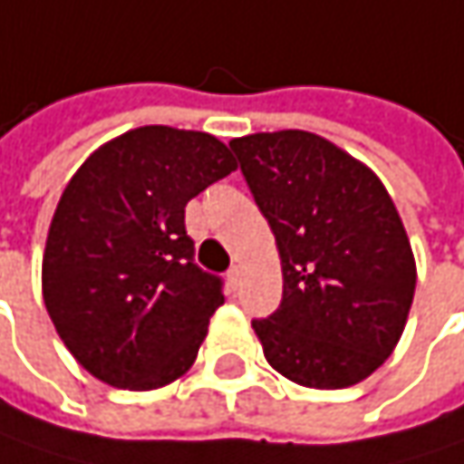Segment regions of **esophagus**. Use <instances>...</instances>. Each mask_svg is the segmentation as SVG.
Returning <instances> with one entry per match:
<instances>
[{
  "label": "esophagus",
  "instance_id": "1",
  "mask_svg": "<svg viewBox=\"0 0 464 464\" xmlns=\"http://www.w3.org/2000/svg\"><path fill=\"white\" fill-rule=\"evenodd\" d=\"M226 278H228V286H231V288L238 286V281H241V270H238V265H233Z\"/></svg>",
  "mask_w": 464,
  "mask_h": 464
}]
</instances>
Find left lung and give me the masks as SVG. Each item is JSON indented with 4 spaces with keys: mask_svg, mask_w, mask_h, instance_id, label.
Wrapping results in <instances>:
<instances>
[{
    "mask_svg": "<svg viewBox=\"0 0 464 464\" xmlns=\"http://www.w3.org/2000/svg\"><path fill=\"white\" fill-rule=\"evenodd\" d=\"M241 176L276 233L284 299L252 320L267 362L310 389L360 383L394 352L415 257L383 183L307 130L233 139Z\"/></svg>",
    "mask_w": 464,
    "mask_h": 464,
    "instance_id": "1",
    "label": "left lung"
}]
</instances>
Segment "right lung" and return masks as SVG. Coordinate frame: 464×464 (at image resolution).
<instances>
[{"instance_id": "add662e5", "label": "right lung", "mask_w": 464, "mask_h": 464, "mask_svg": "<svg viewBox=\"0 0 464 464\" xmlns=\"http://www.w3.org/2000/svg\"><path fill=\"white\" fill-rule=\"evenodd\" d=\"M236 170L215 136L144 125L96 150L54 209L44 304L94 378L160 389L194 365L223 278L194 262L186 205Z\"/></svg>"}]
</instances>
